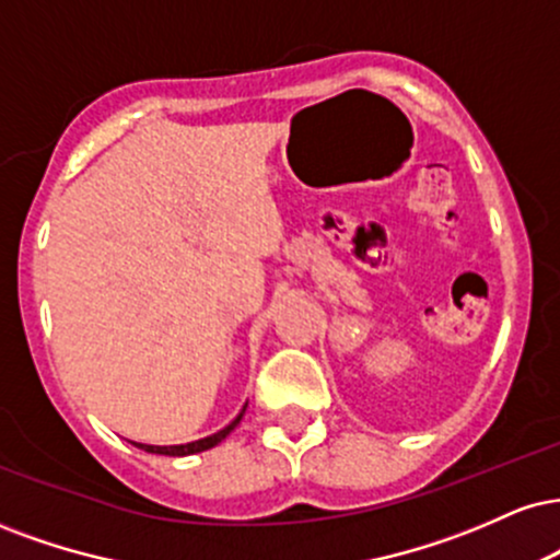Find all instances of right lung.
I'll return each instance as SVG.
<instances>
[{
  "label": "right lung",
  "mask_w": 560,
  "mask_h": 560,
  "mask_svg": "<svg viewBox=\"0 0 560 560\" xmlns=\"http://www.w3.org/2000/svg\"><path fill=\"white\" fill-rule=\"evenodd\" d=\"M242 415H245V409H242V412H240L237 417H234V420L229 422V425H226L224 430H219V433H213V435H208V438H200V441L185 443V446H145V443H135V446L148 451V454H164V456H190V454H200V451L213 448L215 443L224 441V438H226L229 433H232L234 428L240 425Z\"/></svg>",
  "instance_id": "obj_1"
}]
</instances>
